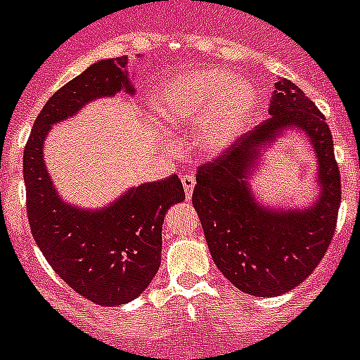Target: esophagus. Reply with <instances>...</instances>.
I'll return each mask as SVG.
<instances>
[{
    "label": "esophagus",
    "instance_id": "1",
    "mask_svg": "<svg viewBox=\"0 0 360 360\" xmlns=\"http://www.w3.org/2000/svg\"><path fill=\"white\" fill-rule=\"evenodd\" d=\"M181 183H183L184 195L188 199L193 192V186H195V177H193L192 174H184V176H181Z\"/></svg>",
    "mask_w": 360,
    "mask_h": 360
}]
</instances>
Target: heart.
I'll return each instance as SVG.
<instances>
[{"instance_id":"b5f03b06","label":"heart","mask_w":360,"mask_h":360,"mask_svg":"<svg viewBox=\"0 0 360 360\" xmlns=\"http://www.w3.org/2000/svg\"><path fill=\"white\" fill-rule=\"evenodd\" d=\"M254 105L250 85L223 70L176 77L152 96V110L159 120L168 124L201 123V139L212 150L236 141Z\"/></svg>"}]
</instances>
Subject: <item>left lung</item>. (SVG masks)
Returning <instances> with one entry per match:
<instances>
[{"label": "left lung", "mask_w": 360, "mask_h": 360, "mask_svg": "<svg viewBox=\"0 0 360 360\" xmlns=\"http://www.w3.org/2000/svg\"><path fill=\"white\" fill-rule=\"evenodd\" d=\"M268 114L266 121L198 168L192 193L217 268L236 288L257 297L290 292L315 270L333 239L340 206V174L323 112L295 83L281 79ZM288 129L311 137L319 162V199L304 211L266 209L248 183L260 150Z\"/></svg>", "instance_id": "8db88e82"}]
</instances>
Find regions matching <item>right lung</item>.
<instances>
[{
	"label": "right lung",
	"instance_id": "add662e5",
	"mask_svg": "<svg viewBox=\"0 0 360 360\" xmlns=\"http://www.w3.org/2000/svg\"><path fill=\"white\" fill-rule=\"evenodd\" d=\"M127 63V56L103 59L61 86L34 121L23 152L27 214L36 245L74 292L101 306L130 302L152 283L161 264L165 214L184 199L183 184L174 174L134 186L101 210H81L56 192L43 143L52 124L68 120L86 103L121 90L136 92Z\"/></svg>",
	"mask_w": 360,
	"mask_h": 360
}]
</instances>
